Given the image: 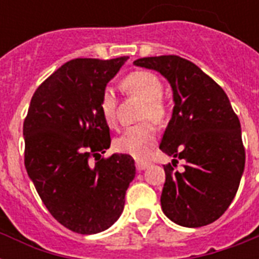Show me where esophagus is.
Masks as SVG:
<instances>
[{
	"label": "esophagus",
	"mask_w": 259,
	"mask_h": 259,
	"mask_svg": "<svg viewBox=\"0 0 259 259\" xmlns=\"http://www.w3.org/2000/svg\"><path fill=\"white\" fill-rule=\"evenodd\" d=\"M148 165H149V162L148 161H141V160H137V161H136V168H137V170H144Z\"/></svg>",
	"instance_id": "34e87169"
}]
</instances>
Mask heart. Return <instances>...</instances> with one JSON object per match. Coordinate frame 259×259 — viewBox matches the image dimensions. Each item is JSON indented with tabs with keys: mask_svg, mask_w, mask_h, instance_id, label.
Wrapping results in <instances>:
<instances>
[{
	"mask_svg": "<svg viewBox=\"0 0 259 259\" xmlns=\"http://www.w3.org/2000/svg\"><path fill=\"white\" fill-rule=\"evenodd\" d=\"M122 89L126 94L136 97L144 102L140 118L162 122L166 118L168 107L162 99V82L157 75L149 71H134L123 78ZM101 110L106 122L115 125L117 122V101L114 90L106 87L101 97ZM157 138L154 126L149 122L132 126L123 132L115 142L117 149L137 160H144L149 156L152 146Z\"/></svg>",
	"mask_w": 259,
	"mask_h": 259,
	"instance_id": "obj_1",
	"label": "heart"
}]
</instances>
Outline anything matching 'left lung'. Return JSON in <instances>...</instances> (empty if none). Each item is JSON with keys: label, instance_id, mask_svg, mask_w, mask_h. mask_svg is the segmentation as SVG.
Returning a JSON list of instances; mask_svg holds the SVG:
<instances>
[{"label": "left lung", "instance_id": "8db88e82", "mask_svg": "<svg viewBox=\"0 0 259 259\" xmlns=\"http://www.w3.org/2000/svg\"><path fill=\"white\" fill-rule=\"evenodd\" d=\"M134 64L160 72L173 91L172 118L160 149L187 164L183 172L164 165L162 211L184 227L209 225L229 208L245 169L237 114L223 89L187 59L165 55Z\"/></svg>", "mask_w": 259, "mask_h": 259}]
</instances>
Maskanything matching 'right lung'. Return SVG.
<instances>
[{"label": "right lung", "instance_id": "obj_1", "mask_svg": "<svg viewBox=\"0 0 259 259\" xmlns=\"http://www.w3.org/2000/svg\"><path fill=\"white\" fill-rule=\"evenodd\" d=\"M127 59L64 63L34 91L24 121L28 176L51 215L74 233L114 225L136 176L129 154L101 158L111 142L102 93Z\"/></svg>", "mask_w": 259, "mask_h": 259}]
</instances>
